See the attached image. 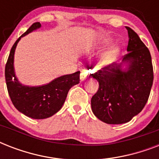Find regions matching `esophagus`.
Masks as SVG:
<instances>
[{
    "instance_id": "esophagus-1",
    "label": "esophagus",
    "mask_w": 159,
    "mask_h": 159,
    "mask_svg": "<svg viewBox=\"0 0 159 159\" xmlns=\"http://www.w3.org/2000/svg\"><path fill=\"white\" fill-rule=\"evenodd\" d=\"M91 76H92V74L88 70L82 69V72H81V81H85L87 78L91 77Z\"/></svg>"
}]
</instances>
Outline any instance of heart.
Returning a JSON list of instances; mask_svg holds the SVG:
<instances>
[{"label":"heart","mask_w":159,"mask_h":159,"mask_svg":"<svg viewBox=\"0 0 159 159\" xmlns=\"http://www.w3.org/2000/svg\"><path fill=\"white\" fill-rule=\"evenodd\" d=\"M108 41H109L108 39H103L102 42L107 43ZM118 53H119L118 47L116 45L112 46L110 49H108V50L106 51V53L102 56L101 59H100V65L105 66V65H107L109 64V63H111V62L115 59V57H116V55L118 54Z\"/></svg>","instance_id":"1"}]
</instances>
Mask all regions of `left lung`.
<instances>
[{"label":"left lung","instance_id":"8db88e82","mask_svg":"<svg viewBox=\"0 0 159 159\" xmlns=\"http://www.w3.org/2000/svg\"><path fill=\"white\" fill-rule=\"evenodd\" d=\"M125 28L129 53L123 62L129 63L127 69L111 63L92 74L99 82V89L92 97V112L100 120L111 125L126 123L138 115L148 102L153 85L150 52L132 29Z\"/></svg>","mask_w":159,"mask_h":159}]
</instances>
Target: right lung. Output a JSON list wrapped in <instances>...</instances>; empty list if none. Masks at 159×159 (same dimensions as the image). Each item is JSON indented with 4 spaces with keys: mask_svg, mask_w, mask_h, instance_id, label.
Listing matches in <instances>:
<instances>
[{
    "mask_svg": "<svg viewBox=\"0 0 159 159\" xmlns=\"http://www.w3.org/2000/svg\"><path fill=\"white\" fill-rule=\"evenodd\" d=\"M41 26L34 23L14 43L5 67L6 87L14 106L20 112L32 119H46L53 116L62 108L70 88L80 82V72L64 75L39 87H28L19 82L14 71V54L21 37Z\"/></svg>",
    "mask_w": 159,
    "mask_h": 159,
    "instance_id": "right-lung-1",
    "label": "right lung"
}]
</instances>
